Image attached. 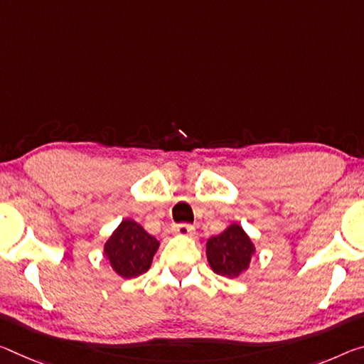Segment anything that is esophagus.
Wrapping results in <instances>:
<instances>
[{
	"mask_svg": "<svg viewBox=\"0 0 364 364\" xmlns=\"http://www.w3.org/2000/svg\"><path fill=\"white\" fill-rule=\"evenodd\" d=\"M173 233L180 236H193L194 235V227L189 223H180L173 227Z\"/></svg>",
	"mask_w": 364,
	"mask_h": 364,
	"instance_id": "1",
	"label": "esophagus"
}]
</instances>
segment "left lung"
Masks as SVG:
<instances>
[{
  "instance_id": "left-lung-1",
  "label": "left lung",
  "mask_w": 364,
  "mask_h": 364,
  "mask_svg": "<svg viewBox=\"0 0 364 364\" xmlns=\"http://www.w3.org/2000/svg\"><path fill=\"white\" fill-rule=\"evenodd\" d=\"M256 247L241 225L232 223L220 235L212 236L205 245V255L213 272L236 279L250 267Z\"/></svg>"
}]
</instances>
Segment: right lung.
I'll return each instance as SVG.
<instances>
[{"label": "right lung", "instance_id": "obj_1", "mask_svg": "<svg viewBox=\"0 0 364 364\" xmlns=\"http://www.w3.org/2000/svg\"><path fill=\"white\" fill-rule=\"evenodd\" d=\"M159 246V241L139 223L126 218L103 246V255L119 277L134 279L151 269Z\"/></svg>", "mask_w": 364, "mask_h": 364}]
</instances>
